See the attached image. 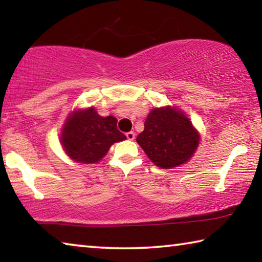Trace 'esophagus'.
<instances>
[{
    "label": "esophagus",
    "instance_id": "obj_1",
    "mask_svg": "<svg viewBox=\"0 0 262 262\" xmlns=\"http://www.w3.org/2000/svg\"><path fill=\"white\" fill-rule=\"evenodd\" d=\"M126 137H127V140L133 141L135 139V133L134 132H128V133H126Z\"/></svg>",
    "mask_w": 262,
    "mask_h": 262
}]
</instances>
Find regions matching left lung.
Segmentation results:
<instances>
[{
  "mask_svg": "<svg viewBox=\"0 0 262 262\" xmlns=\"http://www.w3.org/2000/svg\"><path fill=\"white\" fill-rule=\"evenodd\" d=\"M200 140L189 119L172 107L155 108L144 122L137 143L154 164L162 168L181 165L193 156Z\"/></svg>",
  "mask_w": 262,
  "mask_h": 262,
  "instance_id": "left-lung-1",
  "label": "left lung"
}]
</instances>
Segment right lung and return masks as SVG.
Wrapping results in <instances>:
<instances>
[{"label": "right lung", "mask_w": 262, "mask_h": 262, "mask_svg": "<svg viewBox=\"0 0 262 262\" xmlns=\"http://www.w3.org/2000/svg\"><path fill=\"white\" fill-rule=\"evenodd\" d=\"M61 143L75 162H99L115 142L126 140L114 117H100L94 107L74 112L62 129Z\"/></svg>", "instance_id": "1"}]
</instances>
